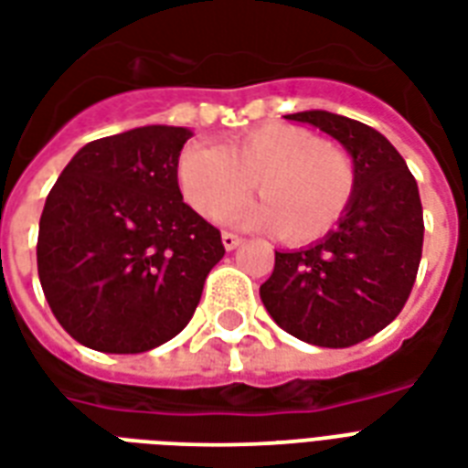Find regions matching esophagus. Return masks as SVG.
<instances>
[{"label":"esophagus","instance_id":"34e87169","mask_svg":"<svg viewBox=\"0 0 468 468\" xmlns=\"http://www.w3.org/2000/svg\"><path fill=\"white\" fill-rule=\"evenodd\" d=\"M222 244H224V249H227V251H234V249L241 244V237H237V234H229V231H224Z\"/></svg>","mask_w":468,"mask_h":468}]
</instances>
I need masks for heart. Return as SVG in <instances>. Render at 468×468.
I'll return each instance as SVG.
<instances>
[{
	"label": "heart",
	"mask_w": 468,
	"mask_h": 468,
	"mask_svg": "<svg viewBox=\"0 0 468 468\" xmlns=\"http://www.w3.org/2000/svg\"><path fill=\"white\" fill-rule=\"evenodd\" d=\"M257 180L264 200L232 206ZM177 183L185 200L200 215L239 227H281L295 244L327 234L354 195V165L342 151L292 124L256 126L229 148L190 141L177 158Z\"/></svg>",
	"instance_id": "1"
}]
</instances>
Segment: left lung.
Segmentation results:
<instances>
[{
	"mask_svg": "<svg viewBox=\"0 0 468 468\" xmlns=\"http://www.w3.org/2000/svg\"><path fill=\"white\" fill-rule=\"evenodd\" d=\"M349 154L354 195L320 241L275 251L261 300L300 342L344 349L388 327L410 295L422 256V202L408 163L381 132L324 110L285 114Z\"/></svg>",
	"mask_w": 468,
	"mask_h": 468,
	"instance_id": "8db88e82",
	"label": "left lung"
}]
</instances>
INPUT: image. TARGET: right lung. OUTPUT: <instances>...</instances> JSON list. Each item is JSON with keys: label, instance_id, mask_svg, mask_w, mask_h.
<instances>
[{"label": "right lung", "instance_id": "add662e5", "mask_svg": "<svg viewBox=\"0 0 468 468\" xmlns=\"http://www.w3.org/2000/svg\"><path fill=\"white\" fill-rule=\"evenodd\" d=\"M187 126L151 124L90 141L46 197L38 278L68 335L104 354H141L195 314L224 256L219 231L183 202Z\"/></svg>", "mask_w": 468, "mask_h": 468}]
</instances>
